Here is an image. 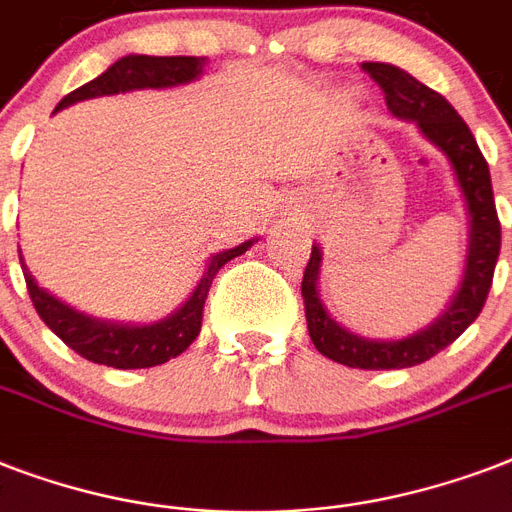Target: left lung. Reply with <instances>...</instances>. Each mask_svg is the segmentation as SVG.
<instances>
[{
    "mask_svg": "<svg viewBox=\"0 0 512 512\" xmlns=\"http://www.w3.org/2000/svg\"><path fill=\"white\" fill-rule=\"evenodd\" d=\"M361 68L382 87L390 114L401 122L417 124L422 138L446 156L468 212V255L460 287L438 319L398 340H372L345 329L327 311L319 292L324 252L319 244H313L311 260L303 273L305 321L316 350L337 364L353 369H406L441 353L478 319L492 289L494 265L500 257V220L494 209L489 164L452 103L417 82L412 74H406L404 68L390 63H364Z\"/></svg>",
    "mask_w": 512,
    "mask_h": 512,
    "instance_id": "8db88e82",
    "label": "left lung"
}]
</instances>
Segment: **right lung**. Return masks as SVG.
<instances>
[{"label":"right lung","mask_w":512,"mask_h":512,"mask_svg":"<svg viewBox=\"0 0 512 512\" xmlns=\"http://www.w3.org/2000/svg\"><path fill=\"white\" fill-rule=\"evenodd\" d=\"M207 58H188V55H175V58H156V55H124L108 66L92 82L82 84L79 90L68 92L60 100L52 114L63 108L74 106L79 100L103 98V95H119V92L135 90H167V87H183V84L196 82L204 74ZM257 239H249L233 249H223L207 260V271L201 273L199 284L191 292L177 311L164 316L151 324H132V321H111L95 319L90 313H82L71 308L68 303L50 295L47 289L36 284L31 271L23 263V276H26L28 295L34 303L36 313L42 316L47 327L66 342L68 348L76 350L79 356L92 361V364H106L114 369H148L159 366L170 358L180 356L201 332V311L204 300L212 287L215 273L223 268L228 260L244 255Z\"/></svg>","instance_id":"1"}]
</instances>
